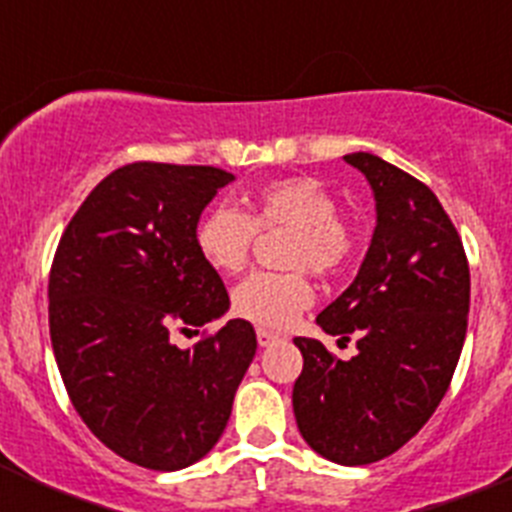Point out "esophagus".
I'll return each instance as SVG.
<instances>
[{"label": "esophagus", "mask_w": 512, "mask_h": 512, "mask_svg": "<svg viewBox=\"0 0 512 512\" xmlns=\"http://www.w3.org/2000/svg\"><path fill=\"white\" fill-rule=\"evenodd\" d=\"M256 338H259V346L266 348V346H271V343H277L282 336H279V333H274V330H269V328H259V330H256Z\"/></svg>", "instance_id": "1"}]
</instances>
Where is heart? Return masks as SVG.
<instances>
[{
  "label": "heart",
  "instance_id": "b5f03b06",
  "mask_svg": "<svg viewBox=\"0 0 512 512\" xmlns=\"http://www.w3.org/2000/svg\"><path fill=\"white\" fill-rule=\"evenodd\" d=\"M246 215L233 207H210L194 225V246L210 269L220 274L241 271L251 251L256 228L289 225L295 230L289 261L333 274L354 251V235L338 217L328 189L307 176L274 179L243 197ZM312 302L305 274L253 271L233 289V310L264 328H284Z\"/></svg>",
  "mask_w": 512,
  "mask_h": 512
}]
</instances>
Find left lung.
I'll list each match as a JSON object with an SVG mask.
<instances>
[{
  "instance_id": "1",
  "label": "left lung",
  "mask_w": 512,
  "mask_h": 512,
  "mask_svg": "<svg viewBox=\"0 0 512 512\" xmlns=\"http://www.w3.org/2000/svg\"><path fill=\"white\" fill-rule=\"evenodd\" d=\"M374 194L372 243L359 274L318 315L356 356L333 359L295 338L302 374L292 390L297 428L315 454L364 467L395 454L431 418L454 377L469 315V266L436 194L374 153H348Z\"/></svg>"
}]
</instances>
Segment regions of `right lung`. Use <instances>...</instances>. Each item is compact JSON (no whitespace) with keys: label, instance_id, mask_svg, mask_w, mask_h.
Instances as JSON below:
<instances>
[{"label":"right lung","instance_id":"obj_1","mask_svg":"<svg viewBox=\"0 0 512 512\" xmlns=\"http://www.w3.org/2000/svg\"><path fill=\"white\" fill-rule=\"evenodd\" d=\"M235 176L215 166H122L92 189L58 243L48 320L58 372L89 431L156 472L192 467L228 425L256 354L233 318L194 348L171 325H207L228 292L194 246V225Z\"/></svg>","mask_w":512,"mask_h":512}]
</instances>
